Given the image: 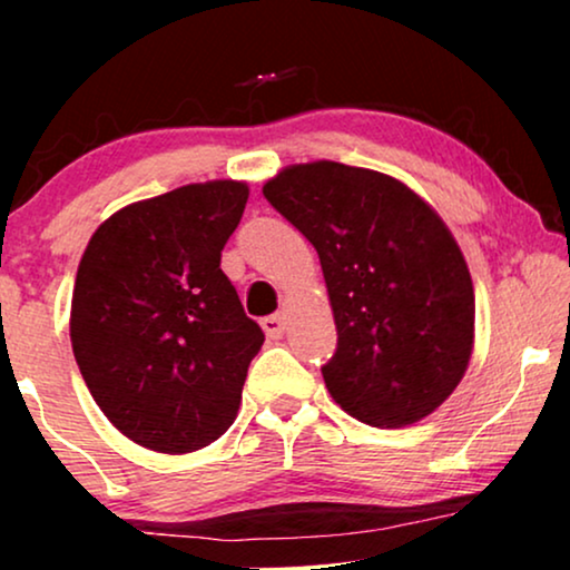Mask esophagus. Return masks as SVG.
I'll return each instance as SVG.
<instances>
[{
	"label": "esophagus",
	"instance_id": "1",
	"mask_svg": "<svg viewBox=\"0 0 570 570\" xmlns=\"http://www.w3.org/2000/svg\"><path fill=\"white\" fill-rule=\"evenodd\" d=\"M285 326H287L285 314H272V316H264V318H262V330L267 332V337H272V340L283 337Z\"/></svg>",
	"mask_w": 570,
	"mask_h": 570
}]
</instances>
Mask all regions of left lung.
I'll use <instances>...</instances> for the list:
<instances>
[{
    "instance_id": "obj_1",
    "label": "left lung",
    "mask_w": 570,
    "mask_h": 570,
    "mask_svg": "<svg viewBox=\"0 0 570 570\" xmlns=\"http://www.w3.org/2000/svg\"><path fill=\"white\" fill-rule=\"evenodd\" d=\"M322 262L337 350L324 384L350 415L402 428L449 400L470 365L474 291L462 248L410 186L334 160L264 184Z\"/></svg>"
}]
</instances>
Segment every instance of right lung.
<instances>
[{
	"label": "right lung",
	"instance_id": "right-lung-1",
	"mask_svg": "<svg viewBox=\"0 0 570 570\" xmlns=\"http://www.w3.org/2000/svg\"><path fill=\"white\" fill-rule=\"evenodd\" d=\"M244 181L178 186L92 233L77 267L69 337L116 431L160 454L205 449L233 425L264 334L244 314L220 252Z\"/></svg>",
	"mask_w": 570,
	"mask_h": 570
}]
</instances>
